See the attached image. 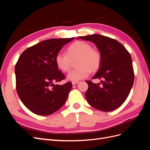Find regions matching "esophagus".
Instances as JSON below:
<instances>
[{
    "instance_id": "1",
    "label": "esophagus",
    "mask_w": 150,
    "mask_h": 150,
    "mask_svg": "<svg viewBox=\"0 0 150 150\" xmlns=\"http://www.w3.org/2000/svg\"><path fill=\"white\" fill-rule=\"evenodd\" d=\"M78 83H79V81H72V85H75V84H77Z\"/></svg>"
}]
</instances>
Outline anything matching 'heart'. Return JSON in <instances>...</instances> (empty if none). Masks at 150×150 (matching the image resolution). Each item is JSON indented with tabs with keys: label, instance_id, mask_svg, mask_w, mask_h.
Returning a JSON list of instances; mask_svg holds the SVG:
<instances>
[{
	"label": "heart",
	"instance_id": "b5f03b06",
	"mask_svg": "<svg viewBox=\"0 0 150 150\" xmlns=\"http://www.w3.org/2000/svg\"><path fill=\"white\" fill-rule=\"evenodd\" d=\"M77 61L76 69L71 71L67 75V79L78 81L88 77L91 71H97L101 64V54L93 49L90 44L81 40H77L67 49V54L58 52L55 57V62L59 69L67 72L70 69L72 61Z\"/></svg>",
	"mask_w": 150,
	"mask_h": 150
}]
</instances>
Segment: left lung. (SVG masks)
I'll return each instance as SVG.
<instances>
[{"label": "left lung", "mask_w": 150, "mask_h": 150, "mask_svg": "<svg viewBox=\"0 0 150 150\" xmlns=\"http://www.w3.org/2000/svg\"><path fill=\"white\" fill-rule=\"evenodd\" d=\"M77 39L89 40L100 52V67L93 79L100 84L86 81L88 89L85 96L88 103L100 111H112L128 98L134 83L132 59L129 52L117 40L106 36L93 34Z\"/></svg>", "instance_id": "left-lung-1"}]
</instances>
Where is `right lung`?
I'll list each match as a JSON object with an SVG mask.
<instances>
[{"label": "right lung", "instance_id": "right-lung-1", "mask_svg": "<svg viewBox=\"0 0 150 150\" xmlns=\"http://www.w3.org/2000/svg\"><path fill=\"white\" fill-rule=\"evenodd\" d=\"M74 39H51L36 44L21 54L16 67V90L24 106L36 115L47 116L64 105L72 88L55 62L56 54Z\"/></svg>", "mask_w": 150, "mask_h": 150}]
</instances>
